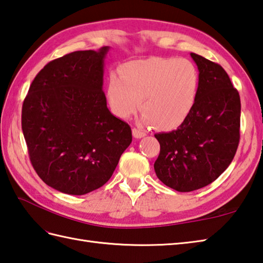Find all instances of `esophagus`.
Here are the masks:
<instances>
[{"label":"esophagus","instance_id":"1","mask_svg":"<svg viewBox=\"0 0 263 263\" xmlns=\"http://www.w3.org/2000/svg\"><path fill=\"white\" fill-rule=\"evenodd\" d=\"M133 136L135 137V138H142L144 136H146V134L144 133V132H142V130L137 129V128H134V129H133Z\"/></svg>","mask_w":263,"mask_h":263}]
</instances>
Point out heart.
<instances>
[{
	"mask_svg": "<svg viewBox=\"0 0 263 263\" xmlns=\"http://www.w3.org/2000/svg\"><path fill=\"white\" fill-rule=\"evenodd\" d=\"M199 85V70L189 59L149 58L128 62L120 76L112 74L106 98L121 119L130 118L141 106L142 124L169 130L190 116Z\"/></svg>",
	"mask_w": 263,
	"mask_h": 263,
	"instance_id": "b5f03b06",
	"label": "heart"
}]
</instances>
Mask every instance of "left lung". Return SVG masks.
Returning a JSON list of instances; mask_svg holds the SVG:
<instances>
[{
	"mask_svg": "<svg viewBox=\"0 0 263 263\" xmlns=\"http://www.w3.org/2000/svg\"><path fill=\"white\" fill-rule=\"evenodd\" d=\"M199 92L190 116L176 130L155 134L158 178L178 192L202 189L233 161L239 143L240 99L221 66L195 53Z\"/></svg>",
	"mask_w": 263,
	"mask_h": 263,
	"instance_id": "left-lung-1",
	"label": "left lung"
}]
</instances>
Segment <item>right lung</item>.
Here are the masks:
<instances>
[{
	"instance_id": "1",
	"label": "right lung",
	"mask_w": 263,
	"mask_h": 263,
	"mask_svg": "<svg viewBox=\"0 0 263 263\" xmlns=\"http://www.w3.org/2000/svg\"><path fill=\"white\" fill-rule=\"evenodd\" d=\"M109 49L49 62L24 101L21 127L31 164L46 185L66 194L103 186L132 143L129 125L111 114L102 89Z\"/></svg>"
}]
</instances>
